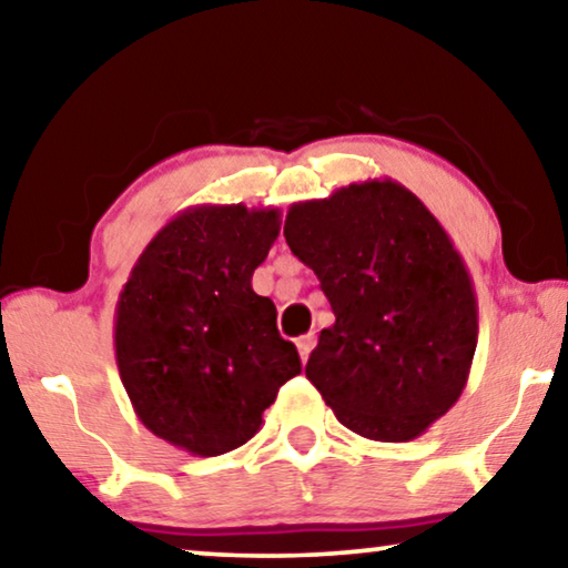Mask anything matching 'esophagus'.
<instances>
[{"mask_svg": "<svg viewBox=\"0 0 568 568\" xmlns=\"http://www.w3.org/2000/svg\"><path fill=\"white\" fill-rule=\"evenodd\" d=\"M313 344H316V336H313V334H306V336H301V338H298V354H301V362H303V365H306L308 357H311Z\"/></svg>", "mask_w": 568, "mask_h": 568, "instance_id": "esophagus-1", "label": "esophagus"}]
</instances>
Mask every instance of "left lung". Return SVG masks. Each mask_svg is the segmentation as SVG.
<instances>
[{
	"label": "left lung",
	"instance_id": "left-lung-1",
	"mask_svg": "<svg viewBox=\"0 0 568 568\" xmlns=\"http://www.w3.org/2000/svg\"><path fill=\"white\" fill-rule=\"evenodd\" d=\"M283 234L336 316L306 377L354 434L418 438L459 400L477 349V295L452 236L390 178L293 203Z\"/></svg>",
	"mask_w": 568,
	"mask_h": 568
}]
</instances>
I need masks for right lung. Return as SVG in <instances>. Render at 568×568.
Masks as SVG:
<instances>
[{"instance_id": "add662e5", "label": "right lung", "mask_w": 568, "mask_h": 568, "mask_svg": "<svg viewBox=\"0 0 568 568\" xmlns=\"http://www.w3.org/2000/svg\"><path fill=\"white\" fill-rule=\"evenodd\" d=\"M281 211L203 203L173 216L134 262L116 301V367L138 418L196 456L247 444L301 357L277 334L252 273Z\"/></svg>"}]
</instances>
